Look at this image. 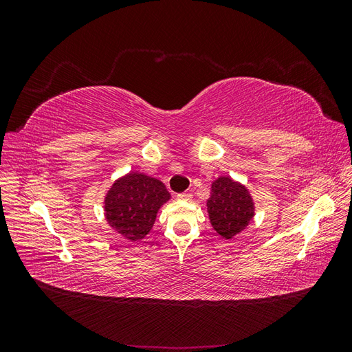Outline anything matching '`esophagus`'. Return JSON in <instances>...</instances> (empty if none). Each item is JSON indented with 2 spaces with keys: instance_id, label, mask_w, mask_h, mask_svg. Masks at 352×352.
Wrapping results in <instances>:
<instances>
[{
  "instance_id": "1",
  "label": "esophagus",
  "mask_w": 352,
  "mask_h": 352,
  "mask_svg": "<svg viewBox=\"0 0 352 352\" xmlns=\"http://www.w3.org/2000/svg\"><path fill=\"white\" fill-rule=\"evenodd\" d=\"M177 199H180V201H190V199H192V195H190V194H179L177 195Z\"/></svg>"
}]
</instances>
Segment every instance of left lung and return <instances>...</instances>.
Here are the masks:
<instances>
[{
    "label": "left lung",
    "instance_id": "1",
    "mask_svg": "<svg viewBox=\"0 0 352 352\" xmlns=\"http://www.w3.org/2000/svg\"><path fill=\"white\" fill-rule=\"evenodd\" d=\"M207 211L212 229L221 238L232 239L250 225L255 206L247 186L230 176H220L211 184Z\"/></svg>",
    "mask_w": 352,
    "mask_h": 352
}]
</instances>
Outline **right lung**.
Listing matches in <instances>:
<instances>
[{"label":"right lung","mask_w":352,"mask_h":352,"mask_svg":"<svg viewBox=\"0 0 352 352\" xmlns=\"http://www.w3.org/2000/svg\"><path fill=\"white\" fill-rule=\"evenodd\" d=\"M170 199L162 180L140 172L119 177L104 198L105 220L117 233L136 242L154 226L158 210Z\"/></svg>","instance_id":"right-lung-1"}]
</instances>
